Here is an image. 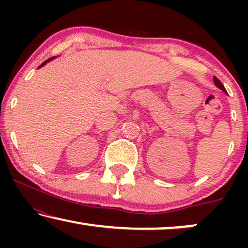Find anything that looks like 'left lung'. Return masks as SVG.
<instances>
[{"mask_svg":"<svg viewBox=\"0 0 248 248\" xmlns=\"http://www.w3.org/2000/svg\"><path fill=\"white\" fill-rule=\"evenodd\" d=\"M213 81H215V84H216L217 87L220 88V89H221L222 91H225V93H227L226 89H225V87H223V84H222L221 82H220V81L218 80V78H217V77H213Z\"/></svg>","mask_w":248,"mask_h":248,"instance_id":"8db88e82","label":"left lung"}]
</instances>
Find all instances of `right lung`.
<instances>
[{"label":"right lung","mask_w":248,"mask_h":248,"mask_svg":"<svg viewBox=\"0 0 248 248\" xmlns=\"http://www.w3.org/2000/svg\"><path fill=\"white\" fill-rule=\"evenodd\" d=\"M50 60H52V59H49V60H47V61H45V62H44L43 64H42V65H40V66H43V65H45V64L47 63V62H48V61H50Z\"/></svg>","instance_id":"1"}]
</instances>
